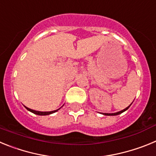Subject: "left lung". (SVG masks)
<instances>
[{
  "label": "left lung",
  "mask_w": 156,
  "mask_h": 156,
  "mask_svg": "<svg viewBox=\"0 0 156 156\" xmlns=\"http://www.w3.org/2000/svg\"><path fill=\"white\" fill-rule=\"evenodd\" d=\"M132 103H133V102H132ZM132 103H131V104H132ZM131 104L129 105L128 107H126V108H124L123 110H122V111H119V112H115V113H103V115H119V114L122 113V112L126 111V110H127L128 108H129V106L131 105Z\"/></svg>",
  "instance_id": "left-lung-1"
}]
</instances>
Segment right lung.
I'll return each instance as SVG.
<instances>
[{"instance_id": "add662e5", "label": "right lung", "mask_w": 156, "mask_h": 156, "mask_svg": "<svg viewBox=\"0 0 156 156\" xmlns=\"http://www.w3.org/2000/svg\"><path fill=\"white\" fill-rule=\"evenodd\" d=\"M25 108H27V110H29L30 112H33V113L36 114V115H50V114L54 113V112H56L58 110H59V108H58V109L54 110V111H51V112H40V111H36V110H33V109H31V108H27V107H26V106H25Z\"/></svg>"}]
</instances>
